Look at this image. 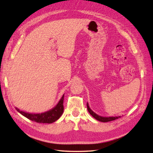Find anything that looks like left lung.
Instances as JSON below:
<instances>
[{
  "label": "left lung",
  "mask_w": 153,
  "mask_h": 153,
  "mask_svg": "<svg viewBox=\"0 0 153 153\" xmlns=\"http://www.w3.org/2000/svg\"><path fill=\"white\" fill-rule=\"evenodd\" d=\"M87 108H88V112L90 113V115H91L93 117L95 118L96 120H98V121H101V122H108V121L115 120H117V119H118L119 117H121L120 116H119V117H102V116L98 115L97 114H96L94 112H93V111L91 109H90V108L89 107L88 103H87Z\"/></svg>",
  "instance_id": "left-lung-1"
}]
</instances>
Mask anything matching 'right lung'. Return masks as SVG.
Instances as JSON below:
<instances>
[{"instance_id": "1", "label": "right lung", "mask_w": 153, "mask_h": 153, "mask_svg": "<svg viewBox=\"0 0 153 153\" xmlns=\"http://www.w3.org/2000/svg\"><path fill=\"white\" fill-rule=\"evenodd\" d=\"M63 99L64 94L59 100L58 104L55 107L52 108L50 111H46L45 113L33 114L25 113L24 111H20L19 108H16L17 111L19 113L24 115V117L29 119L31 121H35L37 123H52L59 120L63 113Z\"/></svg>"}]
</instances>
